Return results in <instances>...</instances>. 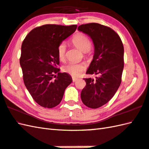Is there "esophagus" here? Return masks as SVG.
<instances>
[{
	"mask_svg": "<svg viewBox=\"0 0 149 149\" xmlns=\"http://www.w3.org/2000/svg\"><path fill=\"white\" fill-rule=\"evenodd\" d=\"M77 79H78L77 78H75V77H72V81H73V82H75V81H77Z\"/></svg>",
	"mask_w": 149,
	"mask_h": 149,
	"instance_id": "esophagus-1",
	"label": "esophagus"
}]
</instances>
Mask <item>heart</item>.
Returning a JSON list of instances; mask_svg holds the SVG:
<instances>
[{"instance_id":"b5f03b06","label":"heart","mask_w":149,"mask_h":149,"mask_svg":"<svg viewBox=\"0 0 149 149\" xmlns=\"http://www.w3.org/2000/svg\"><path fill=\"white\" fill-rule=\"evenodd\" d=\"M72 43L76 48L81 50L83 52L89 51L91 47V43L90 39L83 34H78L75 35L72 40ZM66 46L65 43L59 44L57 50L58 57L60 61H63L66 57ZM85 68L83 63H70L63 66V71L72 75L74 77H77L81 73Z\"/></svg>"}]
</instances>
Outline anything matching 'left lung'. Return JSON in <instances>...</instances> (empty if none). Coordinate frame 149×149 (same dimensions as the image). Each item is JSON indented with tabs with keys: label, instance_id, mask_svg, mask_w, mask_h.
I'll use <instances>...</instances> for the list:
<instances>
[{
	"label": "left lung",
	"instance_id": "left-lung-1",
	"mask_svg": "<svg viewBox=\"0 0 149 149\" xmlns=\"http://www.w3.org/2000/svg\"><path fill=\"white\" fill-rule=\"evenodd\" d=\"M77 29L92 40L94 55L86 74L95 79H84L86 85L81 91L83 104L90 108L102 106L112 99L121 83L123 69V46L118 34L110 27L97 23L81 25Z\"/></svg>",
	"mask_w": 149,
	"mask_h": 149
}]
</instances>
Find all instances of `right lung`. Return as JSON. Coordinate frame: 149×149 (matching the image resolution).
Returning <instances> with one entry per match:
<instances>
[{"label":"right lung","instance_id":"add662e5","mask_svg":"<svg viewBox=\"0 0 149 149\" xmlns=\"http://www.w3.org/2000/svg\"><path fill=\"white\" fill-rule=\"evenodd\" d=\"M77 27L43 25L30 31L22 44L20 64L25 86L34 101L43 107L58 106L72 82L70 75L57 68L59 64L57 50Z\"/></svg>","mask_w":149,"mask_h":149}]
</instances>
